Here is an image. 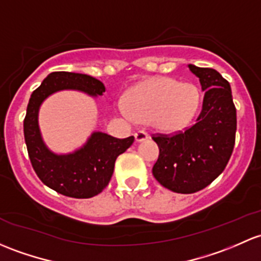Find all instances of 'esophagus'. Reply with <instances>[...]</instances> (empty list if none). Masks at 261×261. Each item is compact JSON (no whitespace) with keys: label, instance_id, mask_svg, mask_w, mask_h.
<instances>
[{"label":"esophagus","instance_id":"34e87169","mask_svg":"<svg viewBox=\"0 0 261 261\" xmlns=\"http://www.w3.org/2000/svg\"><path fill=\"white\" fill-rule=\"evenodd\" d=\"M147 139H149V134L145 133V131H138V133L135 134V140L138 142H142Z\"/></svg>","mask_w":261,"mask_h":261}]
</instances>
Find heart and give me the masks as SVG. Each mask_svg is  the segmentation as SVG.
I'll list each match as a JSON object with an SVG mask.
<instances>
[{
  "label": "heart",
  "mask_w": 261,
  "mask_h": 261,
  "mask_svg": "<svg viewBox=\"0 0 261 261\" xmlns=\"http://www.w3.org/2000/svg\"><path fill=\"white\" fill-rule=\"evenodd\" d=\"M200 105L199 90L190 82L153 77L134 87L127 108L134 119L150 122L161 133H179L190 125Z\"/></svg>",
  "instance_id": "b5f03b06"
}]
</instances>
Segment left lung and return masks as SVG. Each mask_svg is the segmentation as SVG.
<instances>
[{
  "instance_id": "8db88e82",
  "label": "left lung",
  "mask_w": 261,
  "mask_h": 261,
  "mask_svg": "<svg viewBox=\"0 0 261 261\" xmlns=\"http://www.w3.org/2000/svg\"><path fill=\"white\" fill-rule=\"evenodd\" d=\"M205 92L195 125L176 135H156L153 177L169 190L193 194L210 185L227 165L235 145L237 109L231 87L214 68L189 65Z\"/></svg>"
}]
</instances>
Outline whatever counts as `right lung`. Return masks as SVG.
Here are the masks:
<instances>
[{
    "label": "right lung",
    "instance_id": "1",
    "mask_svg": "<svg viewBox=\"0 0 261 261\" xmlns=\"http://www.w3.org/2000/svg\"><path fill=\"white\" fill-rule=\"evenodd\" d=\"M64 90H75L95 97L105 92V86L85 73L51 72L30 97L23 120L24 142L32 167L46 186L65 196L89 199L108 186L117 156L133 145L134 136L116 139L94 131L84 146L73 152L51 151L41 135L38 111L48 96Z\"/></svg>",
    "mask_w": 261,
    "mask_h": 261
}]
</instances>
